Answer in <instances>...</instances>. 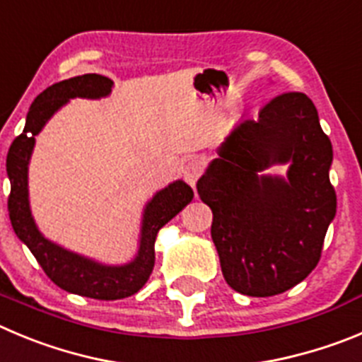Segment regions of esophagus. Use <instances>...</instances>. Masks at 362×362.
<instances>
[{
	"label": "esophagus",
	"mask_w": 362,
	"mask_h": 362,
	"mask_svg": "<svg viewBox=\"0 0 362 362\" xmlns=\"http://www.w3.org/2000/svg\"><path fill=\"white\" fill-rule=\"evenodd\" d=\"M183 174L185 179H187V183L194 188L195 183H197V179L203 174V165H201V161H197V159H192V161L187 163V167H185Z\"/></svg>",
	"instance_id": "obj_1"
}]
</instances>
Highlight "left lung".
<instances>
[{
  "instance_id": "8db88e82",
  "label": "left lung",
  "mask_w": 362,
  "mask_h": 362,
  "mask_svg": "<svg viewBox=\"0 0 362 362\" xmlns=\"http://www.w3.org/2000/svg\"><path fill=\"white\" fill-rule=\"evenodd\" d=\"M276 163H291L287 182L259 174ZM330 165L332 144L305 93L276 95L230 132L197 192L231 289L274 296L313 273L337 206Z\"/></svg>"
}]
</instances>
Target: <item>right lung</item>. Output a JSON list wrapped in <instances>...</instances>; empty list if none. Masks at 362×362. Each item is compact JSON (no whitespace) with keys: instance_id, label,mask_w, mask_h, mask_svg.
Listing matches in <instances>:
<instances>
[{"instance_id":"1","label":"right lung","mask_w":362,"mask_h":362,"mask_svg":"<svg viewBox=\"0 0 362 362\" xmlns=\"http://www.w3.org/2000/svg\"><path fill=\"white\" fill-rule=\"evenodd\" d=\"M111 78L97 73H86L81 77L68 78L46 88L30 107L25 129L12 141L6 156V174L10 179L8 215L16 235L28 246L53 284L68 293L95 300H122L132 296L144 287L154 269V242L159 228L172 221L194 199V190L183 181H175L156 194L145 210L138 257L134 262L122 267H105L86 260L78 255L55 246L39 233L30 214L26 181L28 159L34 148L35 134H39L49 116L69 98L105 97L111 91Z\"/></svg>"}]
</instances>
